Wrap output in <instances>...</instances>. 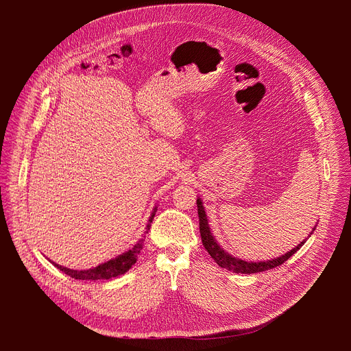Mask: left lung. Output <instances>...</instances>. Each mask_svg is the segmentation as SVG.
I'll list each match as a JSON object with an SVG mask.
<instances>
[{
  "label": "left lung",
  "mask_w": 351,
  "mask_h": 351,
  "mask_svg": "<svg viewBox=\"0 0 351 351\" xmlns=\"http://www.w3.org/2000/svg\"><path fill=\"white\" fill-rule=\"evenodd\" d=\"M197 211H198V221H199V233H202V241L203 245L206 247V250L208 252V254L214 258V261L221 267L225 268L228 271H232L234 274H257V272H263V271H268L272 269L275 267L282 265L285 261H287L297 250L302 248V245L306 243V240L314 233L317 225L313 228V230L310 232L308 237L304 239L302 243L297 244L294 248H291L290 252H287L286 254L272 258V260H267V261H245L241 258H237L232 254H229L226 250L222 248V245H219V243L217 241L215 236L211 232L210 223H208V218L206 214V207L203 206V199L197 197Z\"/></svg>",
  "instance_id": "left-lung-1"
}]
</instances>
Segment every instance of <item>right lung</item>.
<instances>
[{"label":"right lung","instance_id":"right-lung-1","mask_svg":"<svg viewBox=\"0 0 351 351\" xmlns=\"http://www.w3.org/2000/svg\"><path fill=\"white\" fill-rule=\"evenodd\" d=\"M157 206L154 207L152 215H149L148 218V222H147V226H145V230L143 233V236L136 241V244L129 248L128 252L119 254L118 257L107 261V263H103L99 264L94 268H90V269H71V268H66V267H62V265H58L53 261L54 267H57L60 271H62L64 274H66L68 276L73 278V279H79V280H101V279H111V278H117L119 275H123L125 272H128L137 261V257L141 252L143 248V244H144V239H145V234L148 233L149 228H152V222L156 217V213H157Z\"/></svg>","mask_w":351,"mask_h":351}]
</instances>
